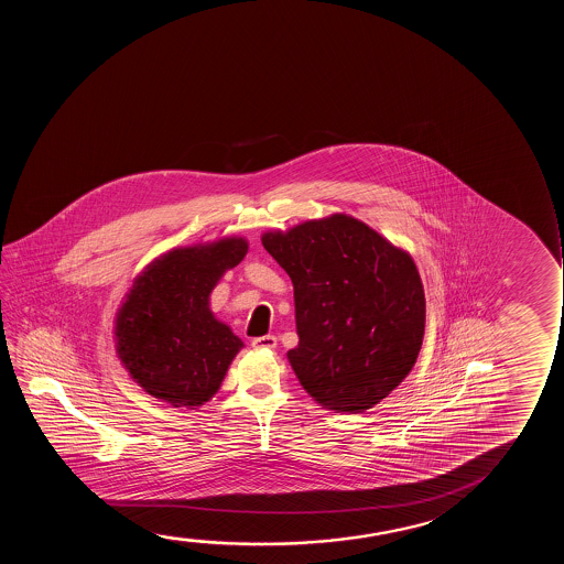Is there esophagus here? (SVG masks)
Masks as SVG:
<instances>
[{"label":"esophagus","instance_id":"1","mask_svg":"<svg viewBox=\"0 0 564 564\" xmlns=\"http://www.w3.org/2000/svg\"><path fill=\"white\" fill-rule=\"evenodd\" d=\"M252 347L275 348L278 347V339H275L273 335H263V337H256V339H252Z\"/></svg>","mask_w":564,"mask_h":564}]
</instances>
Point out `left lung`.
I'll use <instances>...</instances> for the list:
<instances>
[{
	"label": "left lung",
	"instance_id": "left-lung-1",
	"mask_svg": "<svg viewBox=\"0 0 564 564\" xmlns=\"http://www.w3.org/2000/svg\"><path fill=\"white\" fill-rule=\"evenodd\" d=\"M262 245L293 281L299 347L286 358L306 393L348 414L383 401L424 339L412 256L347 214L263 232Z\"/></svg>",
	"mask_w": 564,
	"mask_h": 564
}]
</instances>
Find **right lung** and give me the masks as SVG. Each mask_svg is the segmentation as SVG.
<instances>
[{
	"label": "right lung",
	"instance_id": "obj_1",
	"mask_svg": "<svg viewBox=\"0 0 564 564\" xmlns=\"http://www.w3.org/2000/svg\"><path fill=\"white\" fill-rule=\"evenodd\" d=\"M248 252L245 237L171 248L132 281L117 310V358L132 381L175 409L219 391L242 340L209 308V294Z\"/></svg>",
	"mask_w": 564,
	"mask_h": 564
}]
</instances>
